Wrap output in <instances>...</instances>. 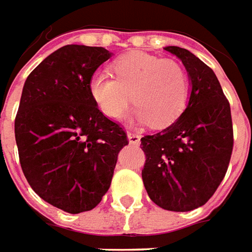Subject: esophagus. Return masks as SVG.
I'll list each match as a JSON object with an SVG mask.
<instances>
[{
    "label": "esophagus",
    "instance_id": "1",
    "mask_svg": "<svg viewBox=\"0 0 252 252\" xmlns=\"http://www.w3.org/2000/svg\"><path fill=\"white\" fill-rule=\"evenodd\" d=\"M127 138H129V142L131 145H140L141 142V135L137 134V133H127Z\"/></svg>",
    "mask_w": 252,
    "mask_h": 252
}]
</instances>
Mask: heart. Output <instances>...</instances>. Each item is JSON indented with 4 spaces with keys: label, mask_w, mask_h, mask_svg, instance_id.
I'll list each match as a JSON object with an SVG mask.
<instances>
[{
    "label": "heart",
    "mask_w": 252,
    "mask_h": 252,
    "mask_svg": "<svg viewBox=\"0 0 252 252\" xmlns=\"http://www.w3.org/2000/svg\"><path fill=\"white\" fill-rule=\"evenodd\" d=\"M112 72L114 77L94 73L89 81L91 96L107 117H121L133 97V121L161 127L174 122L186 106L189 77L176 61L131 53L115 61Z\"/></svg>",
    "instance_id": "heart-1"
}]
</instances>
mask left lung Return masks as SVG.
<instances>
[{
    "instance_id": "obj_1",
    "label": "left lung",
    "mask_w": 252,
    "mask_h": 252,
    "mask_svg": "<svg viewBox=\"0 0 252 252\" xmlns=\"http://www.w3.org/2000/svg\"><path fill=\"white\" fill-rule=\"evenodd\" d=\"M164 50L186 67L190 97L174 123L141 138L142 180L158 206L190 212L208 202L225 176L233 148L231 107L206 63L178 46Z\"/></svg>"
}]
</instances>
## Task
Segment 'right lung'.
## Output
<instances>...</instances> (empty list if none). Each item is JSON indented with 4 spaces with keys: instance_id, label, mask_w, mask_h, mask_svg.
I'll return each mask as SVG.
<instances>
[{
    "instance_id": "obj_1",
    "label": "right lung",
    "mask_w": 252,
    "mask_h": 252,
    "mask_svg": "<svg viewBox=\"0 0 252 252\" xmlns=\"http://www.w3.org/2000/svg\"><path fill=\"white\" fill-rule=\"evenodd\" d=\"M111 53L67 44L27 77L15 119L21 169L46 202L77 215L92 210L111 185L125 130L103 115L89 92Z\"/></svg>"
}]
</instances>
